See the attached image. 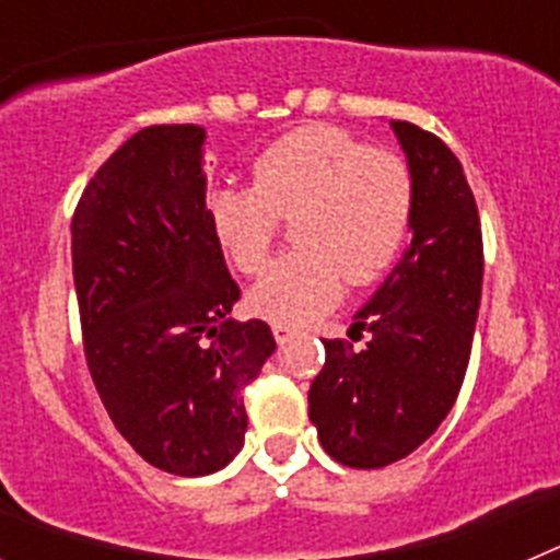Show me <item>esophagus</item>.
<instances>
[{
	"instance_id": "esophagus-1",
	"label": "esophagus",
	"mask_w": 560,
	"mask_h": 560,
	"mask_svg": "<svg viewBox=\"0 0 560 560\" xmlns=\"http://www.w3.org/2000/svg\"><path fill=\"white\" fill-rule=\"evenodd\" d=\"M271 334H275L277 345H285V341L294 339L296 328H291V325H283V323H275V325H271Z\"/></svg>"
}]
</instances>
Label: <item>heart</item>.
<instances>
[{
  "instance_id": "1",
  "label": "heart",
  "mask_w": 560,
  "mask_h": 560,
  "mask_svg": "<svg viewBox=\"0 0 560 560\" xmlns=\"http://www.w3.org/2000/svg\"><path fill=\"white\" fill-rule=\"evenodd\" d=\"M252 182L210 196L212 232L232 266L257 275L294 219L300 246L277 257L252 285L249 308L271 323L300 325L353 285L378 280L398 260L415 221V176L398 153L334 126L285 133L257 153Z\"/></svg>"
}]
</instances>
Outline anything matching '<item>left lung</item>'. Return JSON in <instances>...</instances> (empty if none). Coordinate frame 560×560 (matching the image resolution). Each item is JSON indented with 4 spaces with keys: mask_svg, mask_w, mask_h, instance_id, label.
Listing matches in <instances>:
<instances>
[{
    "mask_svg": "<svg viewBox=\"0 0 560 560\" xmlns=\"http://www.w3.org/2000/svg\"><path fill=\"white\" fill-rule=\"evenodd\" d=\"M415 176L412 244L348 336L325 341L308 418L325 452L350 468H384L429 440L463 387L482 296V230L463 165L446 142L389 122Z\"/></svg>",
    "mask_w": 560,
    "mask_h": 560,
    "instance_id": "left-lung-1",
    "label": "left lung"
}]
</instances>
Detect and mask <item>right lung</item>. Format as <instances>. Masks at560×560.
Masks as SVG:
<instances>
[{
	"mask_svg": "<svg viewBox=\"0 0 560 560\" xmlns=\"http://www.w3.org/2000/svg\"><path fill=\"white\" fill-rule=\"evenodd\" d=\"M205 128L151 126L122 142L72 215L83 350L117 432L145 463L205 477L246 434L244 389L275 353L207 210Z\"/></svg>",
	"mask_w": 560,
	"mask_h": 560,
	"instance_id": "1",
	"label": "right lung"
}]
</instances>
